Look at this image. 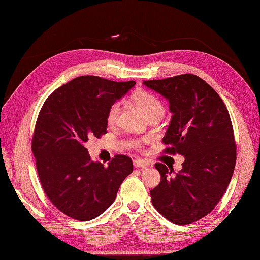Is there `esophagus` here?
I'll use <instances>...</instances> for the list:
<instances>
[{
    "mask_svg": "<svg viewBox=\"0 0 260 260\" xmlns=\"http://www.w3.org/2000/svg\"><path fill=\"white\" fill-rule=\"evenodd\" d=\"M133 165H135L136 168H145L150 166V163L144 159H135L133 160Z\"/></svg>",
    "mask_w": 260,
    "mask_h": 260,
    "instance_id": "1",
    "label": "esophagus"
}]
</instances>
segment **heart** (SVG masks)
I'll list each match as a JSON object with an SVG mask.
<instances>
[{"instance_id":"1","label":"heart","mask_w":260,"mask_h":260,"mask_svg":"<svg viewBox=\"0 0 260 260\" xmlns=\"http://www.w3.org/2000/svg\"><path fill=\"white\" fill-rule=\"evenodd\" d=\"M132 100L138 105V107L143 111L147 118H151L153 116L162 117L164 114L163 103L160 102L157 96L152 94L151 92H147V90L144 89L136 90V92L132 94ZM119 113H120V105H119V103H114L107 111L108 123H115L118 119ZM133 144L139 145L140 143L138 141H135Z\"/></svg>"}]
</instances>
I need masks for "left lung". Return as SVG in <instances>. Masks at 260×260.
<instances>
[{
    "label": "left lung",
    "mask_w": 260,
    "mask_h": 260,
    "mask_svg": "<svg viewBox=\"0 0 260 260\" xmlns=\"http://www.w3.org/2000/svg\"><path fill=\"white\" fill-rule=\"evenodd\" d=\"M163 96L173 114L163 138L166 153L185 157L181 170L156 163L160 182L150 191L152 203L165 219L186 225L212 211L233 176L234 133L229 111L207 82L193 74L145 81Z\"/></svg>",
    "instance_id": "1"
}]
</instances>
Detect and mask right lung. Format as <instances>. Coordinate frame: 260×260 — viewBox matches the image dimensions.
<instances>
[{
    "mask_svg": "<svg viewBox=\"0 0 260 260\" xmlns=\"http://www.w3.org/2000/svg\"><path fill=\"white\" fill-rule=\"evenodd\" d=\"M136 85L93 75L73 79L49 96L35 128L31 149L46 194L62 213L93 220L113 205L133 171L130 157L116 155L105 167L90 159L85 143L107 131V111Z\"/></svg>",
    "mask_w": 260,
    "mask_h": 260,
    "instance_id": "add662e5",
    "label": "right lung"
}]
</instances>
